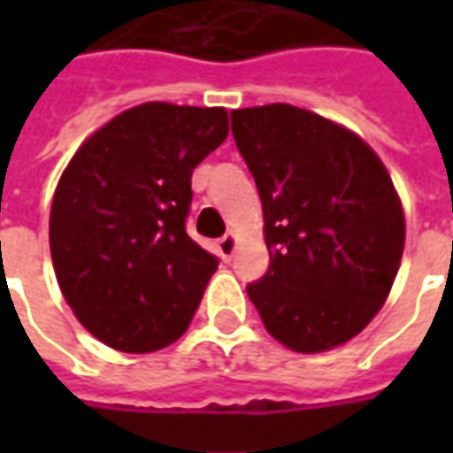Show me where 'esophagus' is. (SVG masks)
<instances>
[{
    "mask_svg": "<svg viewBox=\"0 0 453 453\" xmlns=\"http://www.w3.org/2000/svg\"><path fill=\"white\" fill-rule=\"evenodd\" d=\"M236 252V239L232 234H226V236H221L217 242V254L224 259V262H229L232 257H234Z\"/></svg>",
    "mask_w": 453,
    "mask_h": 453,
    "instance_id": "esophagus-1",
    "label": "esophagus"
}]
</instances>
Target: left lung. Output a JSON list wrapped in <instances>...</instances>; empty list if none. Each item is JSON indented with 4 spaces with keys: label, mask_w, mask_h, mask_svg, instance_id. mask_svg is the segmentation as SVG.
I'll return each mask as SVG.
<instances>
[{
    "label": "left lung",
    "mask_w": 453,
    "mask_h": 453,
    "mask_svg": "<svg viewBox=\"0 0 453 453\" xmlns=\"http://www.w3.org/2000/svg\"><path fill=\"white\" fill-rule=\"evenodd\" d=\"M232 133L262 199L270 267L247 295L267 333L297 353L356 338L406 239L386 165L356 133L288 103L232 111Z\"/></svg>",
    "instance_id": "obj_1"
}]
</instances>
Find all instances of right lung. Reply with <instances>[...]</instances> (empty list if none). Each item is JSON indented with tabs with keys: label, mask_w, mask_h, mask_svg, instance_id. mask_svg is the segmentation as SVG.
<instances>
[{
	"label": "right lung",
	"mask_w": 453,
	"mask_h": 453,
	"mask_svg": "<svg viewBox=\"0 0 453 453\" xmlns=\"http://www.w3.org/2000/svg\"><path fill=\"white\" fill-rule=\"evenodd\" d=\"M224 108L143 103L93 133L50 211V252L78 320L123 353L186 333L219 259L186 234L194 168L224 143Z\"/></svg>",
	"instance_id": "obj_1"
}]
</instances>
